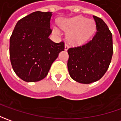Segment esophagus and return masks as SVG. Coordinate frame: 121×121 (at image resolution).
Instances as JSON below:
<instances>
[{"label": "esophagus", "mask_w": 121, "mask_h": 121, "mask_svg": "<svg viewBox=\"0 0 121 121\" xmlns=\"http://www.w3.org/2000/svg\"><path fill=\"white\" fill-rule=\"evenodd\" d=\"M69 48V46L67 44H65V50H67Z\"/></svg>", "instance_id": "esophagus-1"}]
</instances>
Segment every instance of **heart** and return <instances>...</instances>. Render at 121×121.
Wrapping results in <instances>:
<instances>
[{"instance_id":"1","label":"heart","mask_w":121,"mask_h":121,"mask_svg":"<svg viewBox=\"0 0 121 121\" xmlns=\"http://www.w3.org/2000/svg\"><path fill=\"white\" fill-rule=\"evenodd\" d=\"M60 26L64 30L69 31L67 35L68 40L74 44L84 43L90 38L95 30L94 21L81 16L60 21ZM54 31L56 34H59L57 28L54 27Z\"/></svg>"}]
</instances>
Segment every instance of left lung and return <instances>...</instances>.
<instances>
[{
  "instance_id": "obj_1",
  "label": "left lung",
  "mask_w": 121,
  "mask_h": 121,
  "mask_svg": "<svg viewBox=\"0 0 121 121\" xmlns=\"http://www.w3.org/2000/svg\"><path fill=\"white\" fill-rule=\"evenodd\" d=\"M96 32L86 44L68 49L69 73L73 80L91 83L100 79L109 67L113 54L112 35L101 18L93 16Z\"/></svg>"
}]
</instances>
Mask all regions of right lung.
I'll list each match as a JSON object with an SVG mask.
<instances>
[{
	"label": "right lung",
	"mask_w": 121,
	"mask_h": 121,
	"mask_svg": "<svg viewBox=\"0 0 121 121\" xmlns=\"http://www.w3.org/2000/svg\"><path fill=\"white\" fill-rule=\"evenodd\" d=\"M51 12L35 11L17 23L10 38L9 54L16 75L27 82L43 79L65 49V42L55 43L48 38Z\"/></svg>",
	"instance_id": "add662e5"
}]
</instances>
